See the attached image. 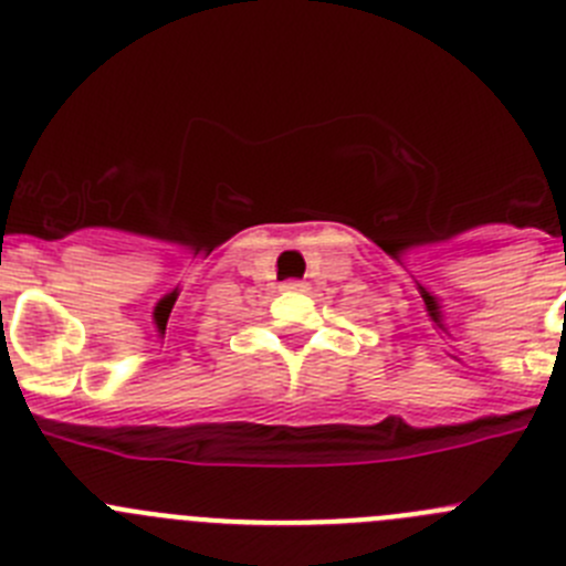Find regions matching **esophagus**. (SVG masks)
Wrapping results in <instances>:
<instances>
[{"instance_id": "34e87169", "label": "esophagus", "mask_w": 566, "mask_h": 566, "mask_svg": "<svg viewBox=\"0 0 566 566\" xmlns=\"http://www.w3.org/2000/svg\"><path fill=\"white\" fill-rule=\"evenodd\" d=\"M282 290H290V293H304V290H307V282H298V279H290V282L282 284Z\"/></svg>"}]
</instances>
